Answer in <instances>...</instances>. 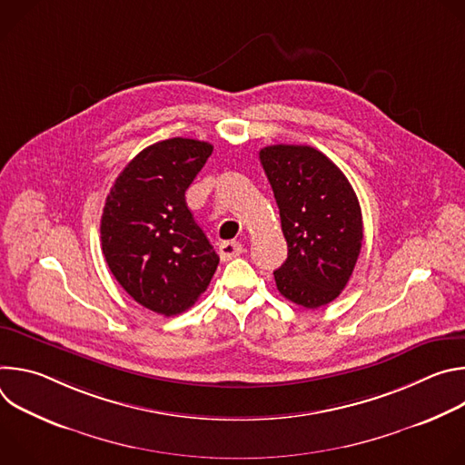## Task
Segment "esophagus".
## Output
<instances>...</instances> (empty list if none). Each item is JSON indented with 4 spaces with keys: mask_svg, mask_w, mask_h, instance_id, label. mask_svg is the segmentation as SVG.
I'll use <instances>...</instances> for the list:
<instances>
[{
    "mask_svg": "<svg viewBox=\"0 0 465 465\" xmlns=\"http://www.w3.org/2000/svg\"><path fill=\"white\" fill-rule=\"evenodd\" d=\"M242 253V244L237 241H223L219 244V255L223 261H230Z\"/></svg>",
    "mask_w": 465,
    "mask_h": 465,
    "instance_id": "esophagus-1",
    "label": "esophagus"
}]
</instances>
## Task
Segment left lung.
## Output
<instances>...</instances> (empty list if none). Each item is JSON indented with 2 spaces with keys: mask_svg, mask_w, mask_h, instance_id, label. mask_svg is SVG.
I'll list each match as a JSON object with an SVG mask.
<instances>
[{
  "mask_svg": "<svg viewBox=\"0 0 465 465\" xmlns=\"http://www.w3.org/2000/svg\"><path fill=\"white\" fill-rule=\"evenodd\" d=\"M289 246L274 280L282 296L305 309L333 302L348 285L362 246L359 198L344 173L309 145L259 151Z\"/></svg>",
  "mask_w": 465,
  "mask_h": 465,
  "instance_id": "obj_1",
  "label": "left lung"
}]
</instances>
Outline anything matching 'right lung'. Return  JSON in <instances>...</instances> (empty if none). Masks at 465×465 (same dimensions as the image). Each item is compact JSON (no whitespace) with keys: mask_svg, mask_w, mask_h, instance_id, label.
Returning <instances> with one entry per match:
<instances>
[{"mask_svg":"<svg viewBox=\"0 0 465 465\" xmlns=\"http://www.w3.org/2000/svg\"><path fill=\"white\" fill-rule=\"evenodd\" d=\"M213 145L171 138L143 149L117 176L101 217L108 269L140 305L174 316L201 296L219 255L185 204Z\"/></svg>","mask_w":465,"mask_h":465,"instance_id":"obj_1","label":"right lung"}]
</instances>
